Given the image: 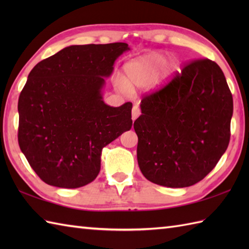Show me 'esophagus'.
<instances>
[{
  "label": "esophagus",
  "instance_id": "34e87169",
  "mask_svg": "<svg viewBox=\"0 0 249 249\" xmlns=\"http://www.w3.org/2000/svg\"><path fill=\"white\" fill-rule=\"evenodd\" d=\"M140 113H141L140 108L137 105H135L133 107V110H131V119H133V121H135L137 118H138Z\"/></svg>",
  "mask_w": 249,
  "mask_h": 249
}]
</instances>
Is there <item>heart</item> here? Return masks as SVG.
I'll return each mask as SVG.
<instances>
[{"mask_svg": "<svg viewBox=\"0 0 249 249\" xmlns=\"http://www.w3.org/2000/svg\"><path fill=\"white\" fill-rule=\"evenodd\" d=\"M166 63L167 55L161 52H151L142 55L128 62L124 66V78L116 77L115 83L121 89L135 91L150 87L155 80L156 83L165 82L171 76L176 67V63L173 61L169 62L168 64ZM158 74L160 76H158Z\"/></svg>", "mask_w": 249, "mask_h": 249, "instance_id": "heart-1", "label": "heart"}]
</instances>
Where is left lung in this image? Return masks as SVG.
Wrapping results in <instances>:
<instances>
[{
	"instance_id": "obj_1",
	"label": "left lung",
	"mask_w": 249,
	"mask_h": 249,
	"mask_svg": "<svg viewBox=\"0 0 249 249\" xmlns=\"http://www.w3.org/2000/svg\"><path fill=\"white\" fill-rule=\"evenodd\" d=\"M135 121L137 158L152 183L181 188L213 170L230 141L233 99L220 67L190 62L165 87L141 100Z\"/></svg>"
}]
</instances>
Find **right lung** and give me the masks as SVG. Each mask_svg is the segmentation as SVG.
<instances>
[{
	"label": "right lung",
	"mask_w": 249,
	"mask_h": 249,
	"mask_svg": "<svg viewBox=\"0 0 249 249\" xmlns=\"http://www.w3.org/2000/svg\"><path fill=\"white\" fill-rule=\"evenodd\" d=\"M125 43L75 45L40 61L18 100V142L45 183L78 188L94 181L104 147L133 125V104L110 107L103 100L105 78Z\"/></svg>",
	"instance_id": "obj_1"
}]
</instances>
